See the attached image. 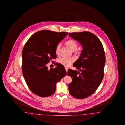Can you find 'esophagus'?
<instances>
[{"label":"esophagus","instance_id":"esophagus-1","mask_svg":"<svg viewBox=\"0 0 125 125\" xmlns=\"http://www.w3.org/2000/svg\"><path fill=\"white\" fill-rule=\"evenodd\" d=\"M65 70H66V72H67V71H68V68L67 67H65Z\"/></svg>","mask_w":125,"mask_h":125}]
</instances>
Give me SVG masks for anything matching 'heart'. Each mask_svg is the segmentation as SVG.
<instances>
[{"instance_id":"b5f03b06","label":"heart","mask_w":125,"mask_h":125,"mask_svg":"<svg viewBox=\"0 0 125 125\" xmlns=\"http://www.w3.org/2000/svg\"><path fill=\"white\" fill-rule=\"evenodd\" d=\"M65 44L72 51H74L78 48V43L75 40L73 39H69L66 41L65 42ZM61 47V44L60 43L57 45L55 50L56 54H59ZM74 59L73 57H62L59 60L58 62L64 66L68 67L70 66L74 62Z\"/></svg>"}]
</instances>
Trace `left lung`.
Instances as JSON below:
<instances>
[{"label":"left lung","instance_id":"left-lung-1","mask_svg":"<svg viewBox=\"0 0 125 125\" xmlns=\"http://www.w3.org/2000/svg\"><path fill=\"white\" fill-rule=\"evenodd\" d=\"M83 47L80 57L73 66L79 70L69 69L67 75L72 81L69 84V94L78 99L93 94L100 86L104 74L105 55L100 39L93 33L85 31L69 33Z\"/></svg>","mask_w":125,"mask_h":125}]
</instances>
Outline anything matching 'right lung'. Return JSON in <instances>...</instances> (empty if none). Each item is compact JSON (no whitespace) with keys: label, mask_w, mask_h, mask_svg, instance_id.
Segmentation results:
<instances>
[{"label":"right lung","mask_w":125,"mask_h":125,"mask_svg":"<svg viewBox=\"0 0 125 125\" xmlns=\"http://www.w3.org/2000/svg\"><path fill=\"white\" fill-rule=\"evenodd\" d=\"M68 34L42 30L34 33L26 42L22 51L23 75L28 87L42 97L49 96L56 91V84L66 74L62 64L48 69L47 64L56 58V47Z\"/></svg>","instance_id":"right-lung-1"}]
</instances>
